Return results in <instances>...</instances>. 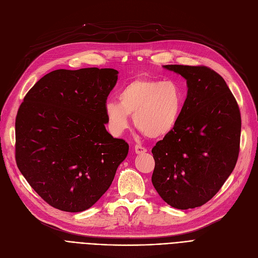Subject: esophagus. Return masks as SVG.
<instances>
[{"label":"esophagus","mask_w":258,"mask_h":258,"mask_svg":"<svg viewBox=\"0 0 258 258\" xmlns=\"http://www.w3.org/2000/svg\"><path fill=\"white\" fill-rule=\"evenodd\" d=\"M147 152V150L146 148L144 147V146H142V145H139V144H136L135 145V153L136 154H144V153H146Z\"/></svg>","instance_id":"1"}]
</instances>
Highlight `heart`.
I'll return each instance as SVG.
<instances>
[{"label":"heart","instance_id":"heart-1","mask_svg":"<svg viewBox=\"0 0 258 258\" xmlns=\"http://www.w3.org/2000/svg\"><path fill=\"white\" fill-rule=\"evenodd\" d=\"M119 102L108 100L104 111L108 130L121 136L130 126L128 116L146 137L157 139L167 136L177 125L183 107V96L173 81L153 78L133 80L122 88Z\"/></svg>","mask_w":258,"mask_h":258}]
</instances>
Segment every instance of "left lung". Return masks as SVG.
<instances>
[{
  "instance_id": "1",
  "label": "left lung",
  "mask_w": 258,
  "mask_h": 258,
  "mask_svg": "<svg viewBox=\"0 0 258 258\" xmlns=\"http://www.w3.org/2000/svg\"><path fill=\"white\" fill-rule=\"evenodd\" d=\"M188 91L177 125L152 150V182L177 209L204 205L233 171L239 153L238 104L224 78L205 66L166 64Z\"/></svg>"
}]
</instances>
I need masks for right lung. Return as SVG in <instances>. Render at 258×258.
<instances>
[{
  "label": "right lung",
  "instance_id": "add662e5",
  "mask_svg": "<svg viewBox=\"0 0 258 258\" xmlns=\"http://www.w3.org/2000/svg\"><path fill=\"white\" fill-rule=\"evenodd\" d=\"M117 79L114 69H59L26 94L16 119L17 165L54 208L92 207L127 156L128 144L105 130L104 106Z\"/></svg>",
  "mask_w": 258,
  "mask_h": 258
}]
</instances>
